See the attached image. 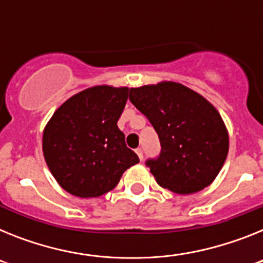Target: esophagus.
Returning <instances> with one entry per match:
<instances>
[{
    "label": "esophagus",
    "instance_id": "1",
    "mask_svg": "<svg viewBox=\"0 0 263 263\" xmlns=\"http://www.w3.org/2000/svg\"><path fill=\"white\" fill-rule=\"evenodd\" d=\"M136 153H137V155H138L139 160H143V152H142V148H137Z\"/></svg>",
    "mask_w": 263,
    "mask_h": 263
}]
</instances>
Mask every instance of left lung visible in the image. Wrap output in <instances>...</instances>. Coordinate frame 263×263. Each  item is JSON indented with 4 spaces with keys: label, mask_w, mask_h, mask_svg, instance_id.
I'll return each mask as SVG.
<instances>
[{
    "label": "left lung",
    "mask_w": 263,
    "mask_h": 263,
    "mask_svg": "<svg viewBox=\"0 0 263 263\" xmlns=\"http://www.w3.org/2000/svg\"><path fill=\"white\" fill-rule=\"evenodd\" d=\"M129 99L159 137V157L146 162L158 184L179 195L208 187L229 150L227 126L217 109L175 81L130 88Z\"/></svg>",
    "instance_id": "obj_1"
}]
</instances>
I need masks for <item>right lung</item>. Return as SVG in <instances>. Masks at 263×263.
I'll use <instances>...</instances> for the list:
<instances>
[{
  "mask_svg": "<svg viewBox=\"0 0 263 263\" xmlns=\"http://www.w3.org/2000/svg\"><path fill=\"white\" fill-rule=\"evenodd\" d=\"M129 88L96 85L69 97L43 130V155L60 187L73 196L99 197L139 162L117 121Z\"/></svg>",
  "mask_w": 263,
  "mask_h": 263,
  "instance_id": "add662e5",
  "label": "right lung"
}]
</instances>
